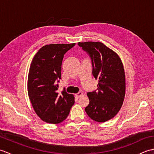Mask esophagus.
<instances>
[{
	"mask_svg": "<svg viewBox=\"0 0 154 154\" xmlns=\"http://www.w3.org/2000/svg\"><path fill=\"white\" fill-rule=\"evenodd\" d=\"M82 94H83V93L81 92V91H80V92L77 93V94H75V97H76L77 98H79L81 95H82Z\"/></svg>",
	"mask_w": 154,
	"mask_h": 154,
	"instance_id": "esophagus-1",
	"label": "esophagus"
}]
</instances>
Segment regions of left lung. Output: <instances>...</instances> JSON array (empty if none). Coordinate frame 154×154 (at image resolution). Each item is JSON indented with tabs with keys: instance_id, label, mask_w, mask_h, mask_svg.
Here are the masks:
<instances>
[{
	"instance_id": "left-lung-1",
	"label": "left lung",
	"mask_w": 154,
	"mask_h": 154,
	"mask_svg": "<svg viewBox=\"0 0 154 154\" xmlns=\"http://www.w3.org/2000/svg\"><path fill=\"white\" fill-rule=\"evenodd\" d=\"M89 55L92 74L99 80L96 90L88 92L89 104L85 112L91 119L104 122L119 112L125 95L126 81L123 65L115 52L101 42H79Z\"/></svg>"
}]
</instances>
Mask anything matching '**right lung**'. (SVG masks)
I'll list each match as a JSON object with an SVG mask.
<instances>
[{
	"instance_id": "obj_1",
	"label": "right lung",
	"mask_w": 154,
	"mask_h": 154,
	"mask_svg": "<svg viewBox=\"0 0 154 154\" xmlns=\"http://www.w3.org/2000/svg\"><path fill=\"white\" fill-rule=\"evenodd\" d=\"M75 44H50L39 50L29 71L28 92L35 112L45 122L60 123L69 114L74 96L65 89L58 93L61 63L65 53Z\"/></svg>"
}]
</instances>
